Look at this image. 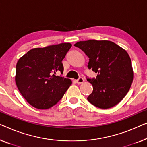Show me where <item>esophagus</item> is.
Returning <instances> with one entry per match:
<instances>
[{
  "mask_svg": "<svg viewBox=\"0 0 147 147\" xmlns=\"http://www.w3.org/2000/svg\"><path fill=\"white\" fill-rule=\"evenodd\" d=\"M84 80L83 78H79V79H78L77 80H76V83L78 84H82V83H84Z\"/></svg>",
  "mask_w": 147,
  "mask_h": 147,
  "instance_id": "obj_1",
  "label": "esophagus"
}]
</instances>
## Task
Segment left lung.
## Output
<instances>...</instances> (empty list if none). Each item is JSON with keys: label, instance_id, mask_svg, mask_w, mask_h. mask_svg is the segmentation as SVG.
<instances>
[{"label": "left lung", "instance_id": "1", "mask_svg": "<svg viewBox=\"0 0 147 147\" xmlns=\"http://www.w3.org/2000/svg\"><path fill=\"white\" fill-rule=\"evenodd\" d=\"M89 58L88 67L96 73V78L87 80L93 86L88 100L95 107L109 109L124 98L133 80V71L128 53L114 42L89 40L74 44Z\"/></svg>", "mask_w": 147, "mask_h": 147}]
</instances>
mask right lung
<instances>
[{
  "label": "right lung",
  "mask_w": 147,
  "mask_h": 147,
  "mask_svg": "<svg viewBox=\"0 0 147 147\" xmlns=\"http://www.w3.org/2000/svg\"><path fill=\"white\" fill-rule=\"evenodd\" d=\"M71 44L61 43L33 48L19 59L16 67V84L28 103L39 109L56 105L71 86L69 79L56 76L63 74V59Z\"/></svg>",
  "instance_id": "add662e5"
}]
</instances>
